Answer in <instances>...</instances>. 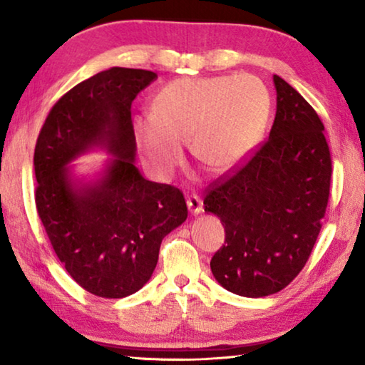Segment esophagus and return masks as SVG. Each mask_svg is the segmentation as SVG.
Wrapping results in <instances>:
<instances>
[{
    "mask_svg": "<svg viewBox=\"0 0 365 365\" xmlns=\"http://www.w3.org/2000/svg\"><path fill=\"white\" fill-rule=\"evenodd\" d=\"M187 206L190 209L191 214H200L202 211V201L200 200V196L191 195L187 197Z\"/></svg>",
    "mask_w": 365,
    "mask_h": 365,
    "instance_id": "obj_1",
    "label": "esophagus"
}]
</instances>
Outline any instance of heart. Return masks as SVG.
I'll use <instances>...</instances> for the list:
<instances>
[{"mask_svg":"<svg viewBox=\"0 0 365 365\" xmlns=\"http://www.w3.org/2000/svg\"><path fill=\"white\" fill-rule=\"evenodd\" d=\"M153 114L135 119L145 159L169 172L183 158L182 143L212 172L242 164L269 119V95L252 76L180 78L154 98Z\"/></svg>","mask_w":365,"mask_h":365,"instance_id":"b5f03b06","label":"heart"}]
</instances>
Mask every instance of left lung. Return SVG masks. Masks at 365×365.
<instances>
[{"label": "left lung", "instance_id": "1", "mask_svg": "<svg viewBox=\"0 0 365 365\" xmlns=\"http://www.w3.org/2000/svg\"><path fill=\"white\" fill-rule=\"evenodd\" d=\"M277 114L255 154L209 185L205 211L225 245L211 259L222 287L246 298L279 293L311 256L329 205L331 156L314 108L274 76Z\"/></svg>", "mask_w": 365, "mask_h": 365}]
</instances>
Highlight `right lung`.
<instances>
[{
    "label": "right lung",
    "instance_id": "add662e5",
    "mask_svg": "<svg viewBox=\"0 0 365 365\" xmlns=\"http://www.w3.org/2000/svg\"><path fill=\"white\" fill-rule=\"evenodd\" d=\"M158 76L110 67L73 86L36 138L35 205L67 274L100 298L137 293L156 269L163 238L188 217L183 193L135 168L132 103ZM115 158L100 181L76 184L66 164L91 147Z\"/></svg>",
    "mask_w": 365,
    "mask_h": 365
}]
</instances>
